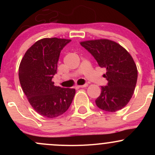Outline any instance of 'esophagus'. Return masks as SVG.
<instances>
[{
    "label": "esophagus",
    "mask_w": 155,
    "mask_h": 155,
    "mask_svg": "<svg viewBox=\"0 0 155 155\" xmlns=\"http://www.w3.org/2000/svg\"><path fill=\"white\" fill-rule=\"evenodd\" d=\"M87 83H85V84H84V85H79V86H77L78 87H87Z\"/></svg>",
    "instance_id": "34e87169"
}]
</instances>
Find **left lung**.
Wrapping results in <instances>:
<instances>
[{
    "instance_id": "left-lung-1",
    "label": "left lung",
    "mask_w": 155,
    "mask_h": 155,
    "mask_svg": "<svg viewBox=\"0 0 155 155\" xmlns=\"http://www.w3.org/2000/svg\"><path fill=\"white\" fill-rule=\"evenodd\" d=\"M80 44L92 54L101 68L107 70L104 77L108 83L101 86L96 105L109 112L124 108L132 97L137 85V68L133 58L125 48L112 40H87Z\"/></svg>"
}]
</instances>
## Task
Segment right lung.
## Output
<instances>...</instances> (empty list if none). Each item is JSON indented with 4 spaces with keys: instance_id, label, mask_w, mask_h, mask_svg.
Returning <instances> with one entry per match:
<instances>
[{
    "instance_id": "1",
    "label": "right lung",
    "mask_w": 155,
    "mask_h": 155,
    "mask_svg": "<svg viewBox=\"0 0 155 155\" xmlns=\"http://www.w3.org/2000/svg\"><path fill=\"white\" fill-rule=\"evenodd\" d=\"M70 41L56 37L38 40L27 50L20 63L21 88L34 110L46 118L64 113L76 94L74 88L54 86L51 81L57 73L61 51Z\"/></svg>"
}]
</instances>
